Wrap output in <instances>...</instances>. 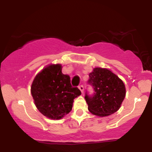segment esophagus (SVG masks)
I'll return each mask as SVG.
<instances>
[{
  "label": "esophagus",
  "instance_id": "34e87169",
  "mask_svg": "<svg viewBox=\"0 0 152 152\" xmlns=\"http://www.w3.org/2000/svg\"><path fill=\"white\" fill-rule=\"evenodd\" d=\"M78 88H79L80 91H81V93H83V91H84V87H83V85H80V86H78Z\"/></svg>",
  "mask_w": 152,
  "mask_h": 152
}]
</instances>
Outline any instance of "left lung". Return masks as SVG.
Listing matches in <instances>:
<instances>
[{
  "label": "left lung",
  "instance_id": "left-lung-1",
  "mask_svg": "<svg viewBox=\"0 0 152 152\" xmlns=\"http://www.w3.org/2000/svg\"><path fill=\"white\" fill-rule=\"evenodd\" d=\"M88 84L94 93L86 91L85 99L88 111L99 116H106L117 111L126 95L124 83L119 78L106 69L95 68L89 74Z\"/></svg>",
  "mask_w": 152,
  "mask_h": 152
}]
</instances>
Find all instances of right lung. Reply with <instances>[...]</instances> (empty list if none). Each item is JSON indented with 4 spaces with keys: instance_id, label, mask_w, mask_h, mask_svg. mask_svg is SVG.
<instances>
[{
    "instance_id": "add662e5",
    "label": "right lung",
    "mask_w": 152,
    "mask_h": 152,
    "mask_svg": "<svg viewBox=\"0 0 152 152\" xmlns=\"http://www.w3.org/2000/svg\"><path fill=\"white\" fill-rule=\"evenodd\" d=\"M61 65H50L37 74L31 85V94L38 111L51 119H60L72 109L74 99L81 95L72 87L69 76L63 74Z\"/></svg>"
}]
</instances>
